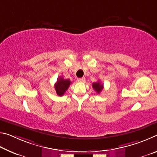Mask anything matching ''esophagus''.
Instances as JSON below:
<instances>
[{
    "mask_svg": "<svg viewBox=\"0 0 157 157\" xmlns=\"http://www.w3.org/2000/svg\"><path fill=\"white\" fill-rule=\"evenodd\" d=\"M84 78H78V80L79 81V82H84Z\"/></svg>",
    "mask_w": 157,
    "mask_h": 157,
    "instance_id": "1",
    "label": "esophagus"
}]
</instances>
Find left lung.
<instances>
[{
    "label": "left lung",
    "instance_id": "8db88e82",
    "mask_svg": "<svg viewBox=\"0 0 157 157\" xmlns=\"http://www.w3.org/2000/svg\"><path fill=\"white\" fill-rule=\"evenodd\" d=\"M92 86L98 94H100V93L102 91V90L103 89V84H101V82H100L99 81L98 82H94V83H93Z\"/></svg>",
    "mask_w": 157,
    "mask_h": 157
}]
</instances>
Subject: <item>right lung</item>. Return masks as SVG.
<instances>
[{
	"mask_svg": "<svg viewBox=\"0 0 157 157\" xmlns=\"http://www.w3.org/2000/svg\"><path fill=\"white\" fill-rule=\"evenodd\" d=\"M71 84L70 79H65L62 77H59L55 84V89L57 94L59 96H62L64 93L67 91L69 86Z\"/></svg>",
	"mask_w": 157,
	"mask_h": 157,
	"instance_id": "add662e5",
	"label": "right lung"
}]
</instances>
